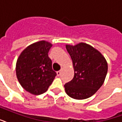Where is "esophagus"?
Listing matches in <instances>:
<instances>
[{"instance_id": "obj_1", "label": "esophagus", "mask_w": 122, "mask_h": 122, "mask_svg": "<svg viewBox=\"0 0 122 122\" xmlns=\"http://www.w3.org/2000/svg\"><path fill=\"white\" fill-rule=\"evenodd\" d=\"M61 70H59V71H57V76H60V75H61Z\"/></svg>"}]
</instances>
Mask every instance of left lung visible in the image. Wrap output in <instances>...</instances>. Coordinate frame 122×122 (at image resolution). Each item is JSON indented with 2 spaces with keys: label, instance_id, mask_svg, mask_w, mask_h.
Returning a JSON list of instances; mask_svg holds the SVG:
<instances>
[{
  "label": "left lung",
  "instance_id": "1",
  "mask_svg": "<svg viewBox=\"0 0 122 122\" xmlns=\"http://www.w3.org/2000/svg\"><path fill=\"white\" fill-rule=\"evenodd\" d=\"M73 63L74 76L65 84L66 94L77 100L88 98L102 86L107 73V63L104 56L85 43L66 45Z\"/></svg>",
  "mask_w": 122,
  "mask_h": 122
}]
</instances>
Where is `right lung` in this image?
I'll use <instances>...</instances> for the list:
<instances>
[{
  "instance_id": "right-lung-1",
  "label": "right lung",
  "mask_w": 122,
  "mask_h": 122,
  "mask_svg": "<svg viewBox=\"0 0 122 122\" xmlns=\"http://www.w3.org/2000/svg\"><path fill=\"white\" fill-rule=\"evenodd\" d=\"M52 44L42 40L27 46L18 58L16 74L20 85L27 92L38 95L46 92L56 76L49 57Z\"/></svg>"
}]
</instances>
